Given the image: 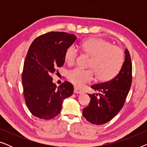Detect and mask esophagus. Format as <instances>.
Segmentation results:
<instances>
[{"instance_id": "esophagus-1", "label": "esophagus", "mask_w": 147, "mask_h": 147, "mask_svg": "<svg viewBox=\"0 0 147 147\" xmlns=\"http://www.w3.org/2000/svg\"><path fill=\"white\" fill-rule=\"evenodd\" d=\"M74 93L75 94H84V91L82 90H80L78 88H74Z\"/></svg>"}]
</instances>
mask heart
I'll use <instances>...</instances> for the list:
<instances>
[{
	"label": "heart",
	"mask_w": 147,
	"mask_h": 147,
	"mask_svg": "<svg viewBox=\"0 0 147 147\" xmlns=\"http://www.w3.org/2000/svg\"><path fill=\"white\" fill-rule=\"evenodd\" d=\"M81 46L82 50L92 57L90 67L94 69L98 79L109 80L120 71L124 61V53L120 48L100 39H88ZM78 52L75 45L68 47L65 54V61L70 65L73 64L78 57ZM93 78L92 69L76 67L67 72L68 80L80 87L91 82Z\"/></svg>",
	"instance_id": "heart-1"
}]
</instances>
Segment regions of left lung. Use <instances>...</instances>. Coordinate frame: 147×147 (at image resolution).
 <instances>
[{
  "mask_svg": "<svg viewBox=\"0 0 147 147\" xmlns=\"http://www.w3.org/2000/svg\"><path fill=\"white\" fill-rule=\"evenodd\" d=\"M125 59L119 73L112 79L91 88L100 93L88 94L91 98L83 116L94 124H105L111 120L123 107L132 83V63L129 51L125 49Z\"/></svg>",
  "mask_w": 147,
  "mask_h": 147,
  "instance_id": "obj_1",
  "label": "left lung"
}]
</instances>
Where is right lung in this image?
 <instances>
[{"mask_svg":"<svg viewBox=\"0 0 147 147\" xmlns=\"http://www.w3.org/2000/svg\"><path fill=\"white\" fill-rule=\"evenodd\" d=\"M77 37L64 32H49L31 43L22 74L23 94L33 116L49 120L58 115L64 99L72 95L74 86L64 82L59 87L52 74L65 62V52Z\"/></svg>","mask_w":147,"mask_h":147,"instance_id":"obj_1","label":"right lung"}]
</instances>
